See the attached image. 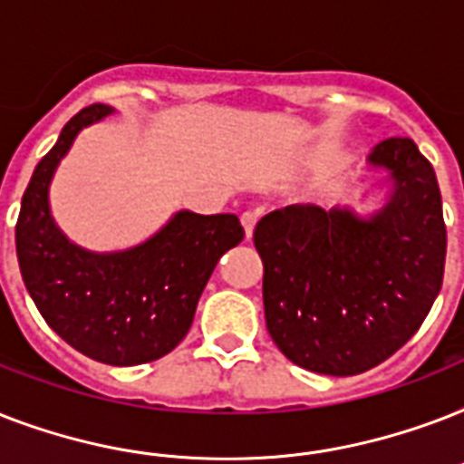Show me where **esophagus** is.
Wrapping results in <instances>:
<instances>
[{"label":"esophagus","instance_id":"obj_1","mask_svg":"<svg viewBox=\"0 0 464 464\" xmlns=\"http://www.w3.org/2000/svg\"><path fill=\"white\" fill-rule=\"evenodd\" d=\"M243 228H246V238H253V231H255V224H257V211H246L243 217Z\"/></svg>","mask_w":464,"mask_h":464}]
</instances>
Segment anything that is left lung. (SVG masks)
Returning a JSON list of instances; mask_svg holds the SVG:
<instances>
[{"mask_svg": "<svg viewBox=\"0 0 464 464\" xmlns=\"http://www.w3.org/2000/svg\"><path fill=\"white\" fill-rule=\"evenodd\" d=\"M385 199L352 207L291 204L257 221L267 330L296 366L356 375L421 327L443 284L446 224L433 166L407 137L375 144Z\"/></svg>", "mask_w": 464, "mask_h": 464, "instance_id": "8db88e82", "label": "left lung"}]
</instances>
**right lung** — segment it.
Returning <instances> with one entry per match:
<instances>
[{"label": "right lung", "instance_id": "1", "mask_svg": "<svg viewBox=\"0 0 464 464\" xmlns=\"http://www.w3.org/2000/svg\"><path fill=\"white\" fill-rule=\"evenodd\" d=\"M111 105L76 112L40 160L21 199L16 255L45 323L76 352L111 366H140L173 352L195 320L218 257L243 240L236 214L175 211L144 243L93 253L64 236L50 209V182L82 130Z\"/></svg>", "mask_w": 464, "mask_h": 464}]
</instances>
